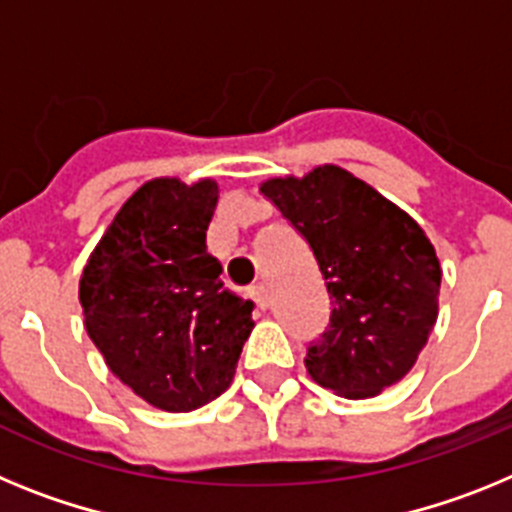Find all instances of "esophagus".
Listing matches in <instances>:
<instances>
[{
  "label": "esophagus",
  "instance_id": "1",
  "mask_svg": "<svg viewBox=\"0 0 512 512\" xmlns=\"http://www.w3.org/2000/svg\"><path fill=\"white\" fill-rule=\"evenodd\" d=\"M247 296H250V299L260 306V309H265V306H268V288L262 286V283L252 286L250 291H247Z\"/></svg>",
  "mask_w": 512,
  "mask_h": 512
}]
</instances>
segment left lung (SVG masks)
<instances>
[{"label": "left lung", "mask_w": 512, "mask_h": 512, "mask_svg": "<svg viewBox=\"0 0 512 512\" xmlns=\"http://www.w3.org/2000/svg\"><path fill=\"white\" fill-rule=\"evenodd\" d=\"M260 193L306 239L330 293V324L306 348L311 379L348 399L397 384L438 319L441 262L420 224L335 164Z\"/></svg>", "instance_id": "obj_1"}]
</instances>
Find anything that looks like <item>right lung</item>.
<instances>
[{"mask_svg":"<svg viewBox=\"0 0 512 512\" xmlns=\"http://www.w3.org/2000/svg\"><path fill=\"white\" fill-rule=\"evenodd\" d=\"M219 185L144 182L95 247L79 301L110 371L167 412L198 410L229 389L250 337L252 301L224 288L206 250Z\"/></svg>","mask_w":512,"mask_h":512,"instance_id":"1","label":"right lung"}]
</instances>
